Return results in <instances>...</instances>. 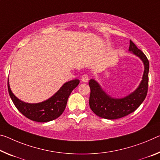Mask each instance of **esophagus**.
I'll list each match as a JSON object with an SVG mask.
<instances>
[{
	"label": "esophagus",
	"instance_id": "obj_1",
	"mask_svg": "<svg viewBox=\"0 0 160 160\" xmlns=\"http://www.w3.org/2000/svg\"><path fill=\"white\" fill-rule=\"evenodd\" d=\"M81 80L82 81V82H87L88 80H89V77H88V75L87 74H85L82 76V79Z\"/></svg>",
	"mask_w": 160,
	"mask_h": 160
}]
</instances>
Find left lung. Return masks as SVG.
Segmentation results:
<instances>
[{
  "mask_svg": "<svg viewBox=\"0 0 160 160\" xmlns=\"http://www.w3.org/2000/svg\"><path fill=\"white\" fill-rule=\"evenodd\" d=\"M129 51L138 56L144 65L142 78L138 87L125 97L112 98L102 89L97 81H89L90 95L89 104L92 112L102 118L116 120L133 112L145 99L148 89L149 61L146 55L138 49L135 43L130 40Z\"/></svg>",
  "mask_w": 160,
  "mask_h": 160,
  "instance_id": "1",
  "label": "left lung"
}]
</instances>
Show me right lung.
Returning a JSON list of instances; mask_svg holds the SVG:
<instances>
[{"label": "right lung", "mask_w": 160, "mask_h": 160, "mask_svg": "<svg viewBox=\"0 0 160 160\" xmlns=\"http://www.w3.org/2000/svg\"><path fill=\"white\" fill-rule=\"evenodd\" d=\"M79 83L78 79L65 82L52 97L38 103H28L18 98L11 90L9 80H8V89L12 102L22 115L32 121L46 122L62 115L66 108L70 93Z\"/></svg>", "instance_id": "add662e5"}]
</instances>
